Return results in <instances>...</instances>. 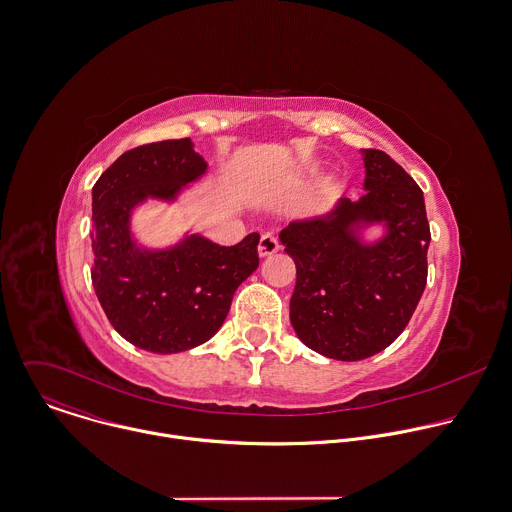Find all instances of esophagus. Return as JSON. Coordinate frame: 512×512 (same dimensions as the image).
I'll return each instance as SVG.
<instances>
[{
  "label": "esophagus",
  "mask_w": 512,
  "mask_h": 512,
  "mask_svg": "<svg viewBox=\"0 0 512 512\" xmlns=\"http://www.w3.org/2000/svg\"><path fill=\"white\" fill-rule=\"evenodd\" d=\"M257 251H259V257H269V255L279 251V241L271 233H263L261 239H259Z\"/></svg>",
  "instance_id": "esophagus-1"
}]
</instances>
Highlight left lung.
<instances>
[{
    "instance_id": "8db88e82",
    "label": "left lung",
    "mask_w": 512,
    "mask_h": 512,
    "mask_svg": "<svg viewBox=\"0 0 512 512\" xmlns=\"http://www.w3.org/2000/svg\"><path fill=\"white\" fill-rule=\"evenodd\" d=\"M367 191L325 215L289 223L279 239L297 267L291 325L315 353L361 361L387 349L427 285L431 229L415 179L385 151L361 149ZM384 227L375 242L362 229Z\"/></svg>"
}]
</instances>
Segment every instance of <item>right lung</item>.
I'll list each match as a JSON object with an SVG mask.
<instances>
[{"label": "right lung", "instance_id": "add662e5", "mask_svg": "<svg viewBox=\"0 0 512 512\" xmlns=\"http://www.w3.org/2000/svg\"><path fill=\"white\" fill-rule=\"evenodd\" d=\"M207 171L193 141L169 139L125 151L91 191L95 295L113 329L159 355L189 351L223 325L237 287L259 267V235L233 247L187 233L147 249L131 233L133 209L147 199L175 203Z\"/></svg>", "mask_w": 512, "mask_h": 512}]
</instances>
